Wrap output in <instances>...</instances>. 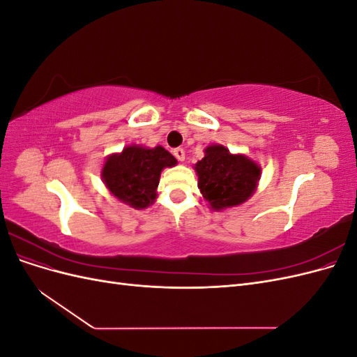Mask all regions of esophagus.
Instances as JSON below:
<instances>
[{"label":"esophagus","instance_id":"esophagus-1","mask_svg":"<svg viewBox=\"0 0 357 357\" xmlns=\"http://www.w3.org/2000/svg\"><path fill=\"white\" fill-rule=\"evenodd\" d=\"M172 155H174L180 162L185 160V150H183L181 147H177V149L172 150Z\"/></svg>","mask_w":357,"mask_h":357}]
</instances>
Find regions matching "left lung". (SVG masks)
Segmentation results:
<instances>
[{"label": "left lung", "instance_id": "obj_1", "mask_svg": "<svg viewBox=\"0 0 357 357\" xmlns=\"http://www.w3.org/2000/svg\"><path fill=\"white\" fill-rule=\"evenodd\" d=\"M204 153L193 169L198 176V188L211 210L232 208L250 199L262 174L257 162L243 153H231L222 144H210Z\"/></svg>", "mask_w": 357, "mask_h": 357}]
</instances>
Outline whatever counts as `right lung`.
<instances>
[{
	"label": "right lung",
	"mask_w": 357,
	"mask_h": 357,
	"mask_svg": "<svg viewBox=\"0 0 357 357\" xmlns=\"http://www.w3.org/2000/svg\"><path fill=\"white\" fill-rule=\"evenodd\" d=\"M177 165V159L162 146L129 144L122 152L105 158L101 178L112 195L129 207L144 210L158 197V185L164 168Z\"/></svg>",
	"instance_id": "right-lung-1"
}]
</instances>
